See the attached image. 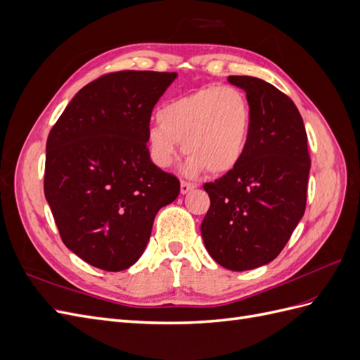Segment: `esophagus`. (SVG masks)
Returning <instances> with one entry per match:
<instances>
[{"mask_svg":"<svg viewBox=\"0 0 360 360\" xmlns=\"http://www.w3.org/2000/svg\"><path fill=\"white\" fill-rule=\"evenodd\" d=\"M193 188H195V184H192V183H188V181H181L180 183V192H181V195H186Z\"/></svg>","mask_w":360,"mask_h":360,"instance_id":"esophagus-1","label":"esophagus"}]
</instances>
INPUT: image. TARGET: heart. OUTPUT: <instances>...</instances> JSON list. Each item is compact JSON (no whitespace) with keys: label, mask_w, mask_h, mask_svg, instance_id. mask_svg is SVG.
<instances>
[{"label":"heart","mask_w":360,"mask_h":360,"mask_svg":"<svg viewBox=\"0 0 360 360\" xmlns=\"http://www.w3.org/2000/svg\"><path fill=\"white\" fill-rule=\"evenodd\" d=\"M156 124L148 127L151 160L169 168L183 151L188 176L204 169L225 174L243 159L252 129V111L246 94L230 85L204 86L163 105Z\"/></svg>","instance_id":"b5f03b06"}]
</instances>
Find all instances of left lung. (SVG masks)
<instances>
[{
  "label": "left lung",
  "instance_id": "8db88e82",
  "mask_svg": "<svg viewBox=\"0 0 360 360\" xmlns=\"http://www.w3.org/2000/svg\"><path fill=\"white\" fill-rule=\"evenodd\" d=\"M246 93L252 129L238 165L205 183L210 209L201 224L207 252L233 271L274 261L307 205L311 160L302 115L288 96L254 76H228Z\"/></svg>",
  "mask_w": 360,
  "mask_h": 360
}]
</instances>
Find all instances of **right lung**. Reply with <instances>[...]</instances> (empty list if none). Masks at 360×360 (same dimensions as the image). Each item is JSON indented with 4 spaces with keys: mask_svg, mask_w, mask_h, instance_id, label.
<instances>
[{
    "mask_svg": "<svg viewBox=\"0 0 360 360\" xmlns=\"http://www.w3.org/2000/svg\"><path fill=\"white\" fill-rule=\"evenodd\" d=\"M172 72L124 70L81 89L46 143L45 197L60 236L97 269L134 266L180 181L150 159L147 132Z\"/></svg>",
    "mask_w": 360,
    "mask_h": 360,
    "instance_id": "right-lung-1",
    "label": "right lung"
}]
</instances>
